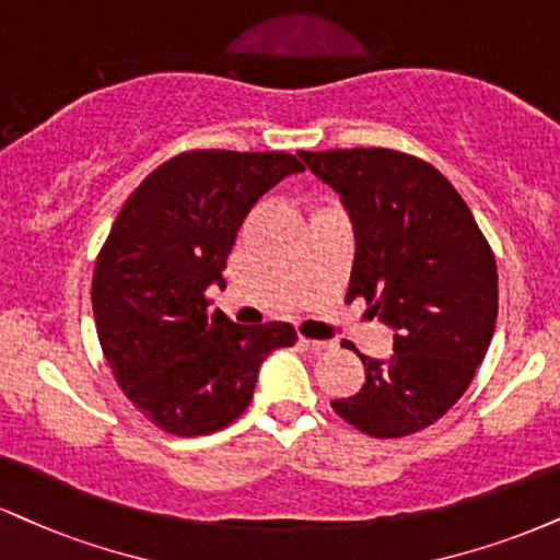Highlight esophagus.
Wrapping results in <instances>:
<instances>
[{"mask_svg": "<svg viewBox=\"0 0 560 560\" xmlns=\"http://www.w3.org/2000/svg\"><path fill=\"white\" fill-rule=\"evenodd\" d=\"M300 347L307 349V352L320 354V352H326V349H331L334 345L331 341H315V339H307V336H300Z\"/></svg>", "mask_w": 560, "mask_h": 560, "instance_id": "1", "label": "esophagus"}]
</instances>
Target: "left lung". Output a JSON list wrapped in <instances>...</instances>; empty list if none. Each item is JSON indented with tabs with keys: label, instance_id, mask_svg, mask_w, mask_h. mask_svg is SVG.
<instances>
[{
	"label": "left lung",
	"instance_id": "1",
	"mask_svg": "<svg viewBox=\"0 0 560 560\" xmlns=\"http://www.w3.org/2000/svg\"><path fill=\"white\" fill-rule=\"evenodd\" d=\"M307 170L341 195L354 224L347 300L394 328V354L365 365V386L331 401L373 438L433 425L462 399L498 318V268L454 185L428 161L390 148L300 151Z\"/></svg>",
	"mask_w": 560,
	"mask_h": 560
}]
</instances>
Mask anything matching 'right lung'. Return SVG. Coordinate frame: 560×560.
I'll list each match as a JSON object with an SVG mask.
<instances>
[{"mask_svg":"<svg viewBox=\"0 0 560 560\" xmlns=\"http://www.w3.org/2000/svg\"><path fill=\"white\" fill-rule=\"evenodd\" d=\"M292 153L185 151L125 200L93 271V318L122 394L153 425L192 438L226 428L253 399L258 370L292 347L289 323L240 326L211 310L234 240Z\"/></svg>","mask_w":560,"mask_h":560,"instance_id":"obj_1","label":"right lung"}]
</instances>
